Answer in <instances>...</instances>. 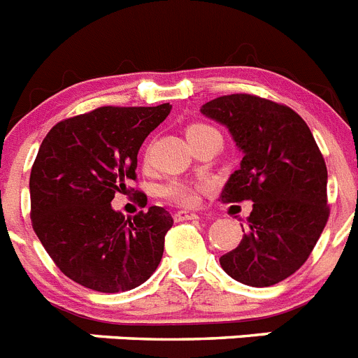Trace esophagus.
I'll use <instances>...</instances> for the list:
<instances>
[{"mask_svg": "<svg viewBox=\"0 0 358 358\" xmlns=\"http://www.w3.org/2000/svg\"><path fill=\"white\" fill-rule=\"evenodd\" d=\"M194 218H199L197 213H192V211H176L173 213V220L176 222H182V220H194Z\"/></svg>", "mask_w": 358, "mask_h": 358, "instance_id": "esophagus-1", "label": "esophagus"}]
</instances>
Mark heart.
Listing matches in <instances>:
<instances>
[{
  "label": "heart",
  "mask_w": 358,
  "mask_h": 358,
  "mask_svg": "<svg viewBox=\"0 0 358 358\" xmlns=\"http://www.w3.org/2000/svg\"><path fill=\"white\" fill-rule=\"evenodd\" d=\"M208 131H215V129L206 125V123H192L186 129V138H192V136L202 134V132ZM208 188H210V185L206 181L189 182L182 181V179H172V181L161 186V197L166 199L172 204H177V206L192 208L199 202L201 192H204Z\"/></svg>",
  "instance_id": "b5f03b06"
}]
</instances>
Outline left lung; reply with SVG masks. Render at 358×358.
Returning <instances> with one entry per match:
<instances>
[{
  "instance_id": "left-lung-1",
  "label": "left lung",
  "mask_w": 358,
  "mask_h": 358,
  "mask_svg": "<svg viewBox=\"0 0 358 358\" xmlns=\"http://www.w3.org/2000/svg\"><path fill=\"white\" fill-rule=\"evenodd\" d=\"M201 110L224 123L243 152L220 201L252 202L242 242L220 265L243 285H276L308 260L328 222L324 157L305 120L285 103L235 93Z\"/></svg>"
}]
</instances>
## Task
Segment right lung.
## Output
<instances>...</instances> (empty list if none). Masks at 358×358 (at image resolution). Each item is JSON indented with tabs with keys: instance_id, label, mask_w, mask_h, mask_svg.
<instances>
[{
	"instance_id": "right-lung-1",
	"label": "right lung",
	"mask_w": 358,
	"mask_h": 358,
	"mask_svg": "<svg viewBox=\"0 0 358 358\" xmlns=\"http://www.w3.org/2000/svg\"><path fill=\"white\" fill-rule=\"evenodd\" d=\"M170 109L98 107L53 125L41 143L30 173L31 227L61 273L82 287L125 292L159 265L173 224L169 211L150 206L125 218L110 201L138 179V150ZM138 202L147 206L143 192Z\"/></svg>"
}]
</instances>
